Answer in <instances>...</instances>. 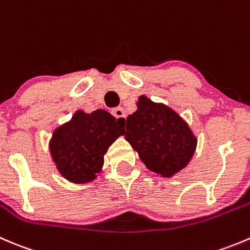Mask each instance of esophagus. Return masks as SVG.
<instances>
[{"instance_id":"34e87169","label":"esophagus","mask_w":250,"mask_h":250,"mask_svg":"<svg viewBox=\"0 0 250 250\" xmlns=\"http://www.w3.org/2000/svg\"><path fill=\"white\" fill-rule=\"evenodd\" d=\"M112 114L114 115V117L117 118V119H120V120H123V122H124V120H125V118H126L125 110L123 109V108H115V109H113Z\"/></svg>"}]
</instances>
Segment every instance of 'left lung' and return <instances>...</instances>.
Wrapping results in <instances>:
<instances>
[{
  "instance_id": "1",
  "label": "left lung",
  "mask_w": 250,
  "mask_h": 250,
  "mask_svg": "<svg viewBox=\"0 0 250 250\" xmlns=\"http://www.w3.org/2000/svg\"><path fill=\"white\" fill-rule=\"evenodd\" d=\"M137 110L126 118L125 140L138 153L148 170L172 177L188 165L197 148V137L186 120L164 103L142 95Z\"/></svg>"
}]
</instances>
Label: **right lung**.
<instances>
[{"instance_id":"add662e5","label":"right lung","mask_w":250,"mask_h":250,"mask_svg":"<svg viewBox=\"0 0 250 250\" xmlns=\"http://www.w3.org/2000/svg\"><path fill=\"white\" fill-rule=\"evenodd\" d=\"M124 123L104 109H79L69 122L54 128L48 149L61 176L75 185L95 181L108 148L125 133Z\"/></svg>"}]
</instances>
